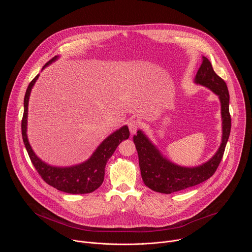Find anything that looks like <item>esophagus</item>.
Instances as JSON below:
<instances>
[{"label": "esophagus", "instance_id": "esophagus-1", "mask_svg": "<svg viewBox=\"0 0 252 252\" xmlns=\"http://www.w3.org/2000/svg\"><path fill=\"white\" fill-rule=\"evenodd\" d=\"M128 126V128H129V131L131 134H134L137 130V128L139 127V122L136 121V120H130L127 124Z\"/></svg>", "mask_w": 252, "mask_h": 252}]
</instances>
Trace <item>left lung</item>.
I'll return each instance as SVG.
<instances>
[{
    "label": "left lung",
    "instance_id": "1",
    "mask_svg": "<svg viewBox=\"0 0 252 252\" xmlns=\"http://www.w3.org/2000/svg\"><path fill=\"white\" fill-rule=\"evenodd\" d=\"M194 82L211 90L218 94L221 103L222 139L220 147L208 161L195 167H186L172 163L162 157L159 151L141 130L133 135V142L138 155L139 168L145 185L157 192L172 193L199 185L218 169L224 154L230 128L229 93L225 82L212 68L207 58H202V63L197 70Z\"/></svg>",
    "mask_w": 252,
    "mask_h": 252
}]
</instances>
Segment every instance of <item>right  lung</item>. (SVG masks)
<instances>
[{
    "mask_svg": "<svg viewBox=\"0 0 252 252\" xmlns=\"http://www.w3.org/2000/svg\"><path fill=\"white\" fill-rule=\"evenodd\" d=\"M57 59V56L54 57L43 66V68L55 62ZM38 78L39 75L34 77V79L30 83L26 91L24 98V116L22 119L23 140L31 161L44 181L49 186L57 189L58 190L73 194L91 193L101 186L104 177V168L106 161L113 156L120 143L123 140L128 138V127L126 126H124L123 127L107 136L98 146L93 156L83 163L68 167H57L47 164L34 155L27 136L29 98L31 91Z\"/></svg>",
    "mask_w": 252,
    "mask_h": 252,
    "instance_id": "obj_1",
    "label": "right lung"
}]
</instances>
